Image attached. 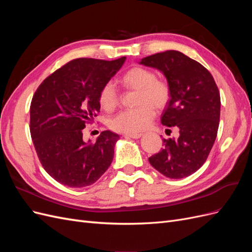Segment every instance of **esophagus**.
Listing matches in <instances>:
<instances>
[{"instance_id":"34e87169","label":"esophagus","mask_w":252,"mask_h":252,"mask_svg":"<svg viewBox=\"0 0 252 252\" xmlns=\"http://www.w3.org/2000/svg\"><path fill=\"white\" fill-rule=\"evenodd\" d=\"M142 135H143L142 133H126V134H124V136L127 139H140Z\"/></svg>"}]
</instances>
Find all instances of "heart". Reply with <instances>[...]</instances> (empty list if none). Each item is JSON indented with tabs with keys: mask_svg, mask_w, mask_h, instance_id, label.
Returning <instances> with one entry per match:
<instances>
[{
	"mask_svg": "<svg viewBox=\"0 0 252 252\" xmlns=\"http://www.w3.org/2000/svg\"><path fill=\"white\" fill-rule=\"evenodd\" d=\"M120 82L126 89L138 91V107L121 111L110 121L112 130L121 133H139L148 128L157 109L165 108L170 101L171 88L165 80L144 67H133L122 75ZM98 102L106 111H111L119 103L118 91L111 82L105 83L98 94Z\"/></svg>",
	"mask_w": 252,
	"mask_h": 252,
	"instance_id": "b5f03b06",
	"label": "heart"
}]
</instances>
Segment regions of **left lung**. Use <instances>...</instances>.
Wrapping results in <instances>:
<instances>
[{
    "label": "left lung",
    "mask_w": 252,
    "mask_h": 252,
    "mask_svg": "<svg viewBox=\"0 0 252 252\" xmlns=\"http://www.w3.org/2000/svg\"><path fill=\"white\" fill-rule=\"evenodd\" d=\"M140 64L166 77L171 96L161 122L180 132L178 139H163L164 147L149 163L167 178H186L203 166L217 138L220 97L215 79L203 65L177 50L146 57Z\"/></svg>",
    "instance_id": "obj_1"
}]
</instances>
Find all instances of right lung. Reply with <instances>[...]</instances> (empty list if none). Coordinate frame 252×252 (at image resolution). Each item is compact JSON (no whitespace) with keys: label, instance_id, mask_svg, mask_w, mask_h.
I'll list each match as a JSON object with an SVG mask.
<instances>
[{"label":"right lung","instance_id":"obj_1","mask_svg":"<svg viewBox=\"0 0 252 252\" xmlns=\"http://www.w3.org/2000/svg\"><path fill=\"white\" fill-rule=\"evenodd\" d=\"M125 60H72L45 79L34 93L30 133L44 169L61 184L89 186L110 166L119 134L106 130L95 143L84 142L83 129L100 112V90Z\"/></svg>","mask_w":252,"mask_h":252}]
</instances>
